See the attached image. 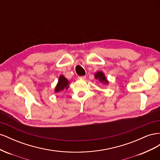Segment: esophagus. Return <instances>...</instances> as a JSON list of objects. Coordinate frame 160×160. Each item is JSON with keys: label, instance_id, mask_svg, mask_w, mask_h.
I'll use <instances>...</instances> for the list:
<instances>
[{"label": "esophagus", "instance_id": "34e87169", "mask_svg": "<svg viewBox=\"0 0 160 160\" xmlns=\"http://www.w3.org/2000/svg\"><path fill=\"white\" fill-rule=\"evenodd\" d=\"M78 79L81 80H84L86 79V76H79L78 77Z\"/></svg>", "mask_w": 160, "mask_h": 160}]
</instances>
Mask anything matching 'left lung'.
<instances>
[{
    "mask_svg": "<svg viewBox=\"0 0 160 160\" xmlns=\"http://www.w3.org/2000/svg\"><path fill=\"white\" fill-rule=\"evenodd\" d=\"M95 78L96 79H98L100 82H101V83H103L105 85L109 83L108 79H106V77L105 76V74L101 71H98L97 72H95Z\"/></svg>",
    "mask_w": 160,
    "mask_h": 160,
    "instance_id": "8db88e82",
    "label": "left lung"
}]
</instances>
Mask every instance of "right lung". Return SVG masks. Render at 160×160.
Returning a JSON list of instances; mask_svg holds the SVG:
<instances>
[{"instance_id":"1","label":"right lung","mask_w":160,"mask_h":160,"mask_svg":"<svg viewBox=\"0 0 160 160\" xmlns=\"http://www.w3.org/2000/svg\"><path fill=\"white\" fill-rule=\"evenodd\" d=\"M69 82L68 81L63 75H60L59 77V81L55 87V93H60V92L67 90L69 88Z\"/></svg>"}]
</instances>
